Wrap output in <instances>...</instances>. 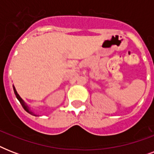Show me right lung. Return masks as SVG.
Listing matches in <instances>:
<instances>
[{
  "mask_svg": "<svg viewBox=\"0 0 154 154\" xmlns=\"http://www.w3.org/2000/svg\"><path fill=\"white\" fill-rule=\"evenodd\" d=\"M13 91H14V94H15L16 97H17V98L18 99V101H20V104H21V105H22V107L24 108V109H25V111H26V112H29V113H30V114L33 115V116H37V115L35 114L34 112H32V111L30 110L29 107V106H28V105H26V104H25V102L24 101H23L22 98H21V97H20L19 96V94H17V90H16L14 85H13Z\"/></svg>",
  "mask_w": 154,
  "mask_h": 154,
  "instance_id": "obj_1",
  "label": "right lung"
}]
</instances>
